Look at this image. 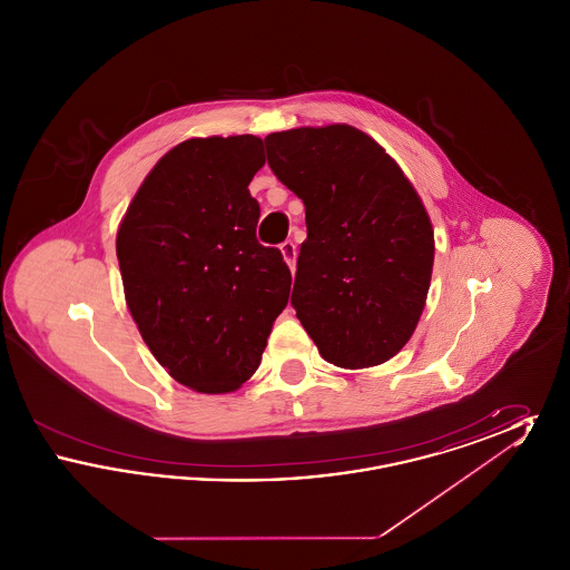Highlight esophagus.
I'll return each mask as SVG.
<instances>
[{
	"label": "esophagus",
	"mask_w": 570,
	"mask_h": 570,
	"mask_svg": "<svg viewBox=\"0 0 570 570\" xmlns=\"http://www.w3.org/2000/svg\"><path fill=\"white\" fill-rule=\"evenodd\" d=\"M279 252H282V256H284L286 265L291 267V272H295V261H297V245L293 244V242H284V244L279 245Z\"/></svg>",
	"instance_id": "1"
}]
</instances>
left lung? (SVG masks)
<instances>
[{"mask_svg":"<svg viewBox=\"0 0 570 570\" xmlns=\"http://www.w3.org/2000/svg\"><path fill=\"white\" fill-rule=\"evenodd\" d=\"M275 177L305 205L293 307L321 356L344 370L400 353L423 314L434 228L404 170L348 124L265 138Z\"/></svg>","mask_w":570,"mask_h":570,"instance_id":"left-lung-1","label":"left lung"}]
</instances>
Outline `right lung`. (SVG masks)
I'll use <instances>...</instances> for the list:
<instances>
[{
  "mask_svg": "<svg viewBox=\"0 0 570 570\" xmlns=\"http://www.w3.org/2000/svg\"><path fill=\"white\" fill-rule=\"evenodd\" d=\"M254 135L188 138L164 154L117 230L126 305L164 370L196 393L249 379L288 303L291 269L256 239Z\"/></svg>",
  "mask_w": 570,
  "mask_h": 570,
  "instance_id": "add662e5",
  "label": "right lung"
}]
</instances>
